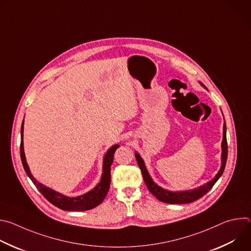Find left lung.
I'll list each match as a JSON object with an SVG mask.
<instances>
[{
	"label": "left lung",
	"mask_w": 251,
	"mask_h": 251,
	"mask_svg": "<svg viewBox=\"0 0 251 251\" xmlns=\"http://www.w3.org/2000/svg\"><path fill=\"white\" fill-rule=\"evenodd\" d=\"M202 87L205 88V86L200 82ZM225 119V118H224ZM135 157L138 163V166L142 172L143 178H144V182L151 192L152 195H154L159 201L166 202V203H189L192 201H195L204 196L212 187L213 185L217 183V181L223 175L226 164V159H227V142H226V121L224 123V133H223V142H222V166L218 174L214 176L213 178L206 184H203L201 187H198L194 190H189V191H180V192H172L169 190H166L160 186H158L151 177V176L148 173V170L145 166L144 161L141 158V156L135 152Z\"/></svg>",
	"instance_id": "8db88e82"
}]
</instances>
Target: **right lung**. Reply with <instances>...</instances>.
<instances>
[{"label": "right lung", "instance_id": "1", "mask_svg": "<svg viewBox=\"0 0 251 251\" xmlns=\"http://www.w3.org/2000/svg\"><path fill=\"white\" fill-rule=\"evenodd\" d=\"M24 121L22 123L21 127V159L22 163L24 166V169L28 176V177L32 181L34 186L38 188V190L43 194V196L53 205L57 206L60 209L63 210H73V211H82V210H88L91 209L98 204H100L103 200L105 199L107 193L109 191L110 187V181H111V175H110V170H111V165L113 163V157L114 153L117 148L120 146L118 144L113 145L110 147L107 152L105 153L103 157V166H102V175L100 182L88 193L75 197V198H70L67 196H64L41 183H39L37 180H35L34 176L31 175L28 165L25 161V155L24 151Z\"/></svg>", "mask_w": 251, "mask_h": 251}]
</instances>
